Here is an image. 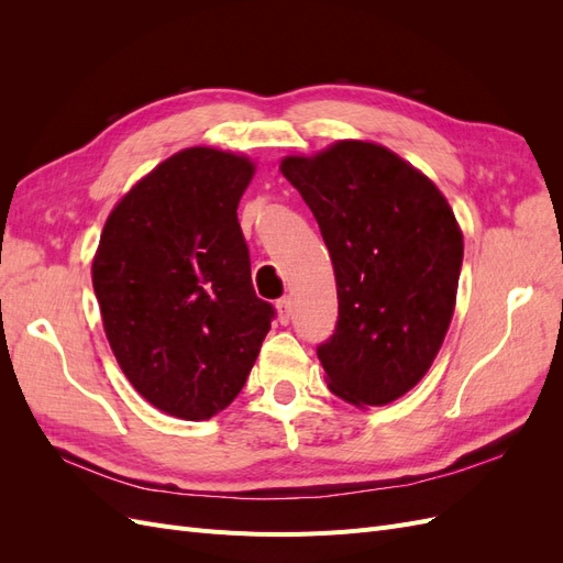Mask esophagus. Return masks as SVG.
I'll return each mask as SVG.
<instances>
[{"label": "esophagus", "mask_w": 563, "mask_h": 563, "mask_svg": "<svg viewBox=\"0 0 563 563\" xmlns=\"http://www.w3.org/2000/svg\"><path fill=\"white\" fill-rule=\"evenodd\" d=\"M277 312H279V321L282 323H288L291 321V314H294V305H291V298L284 296L277 300Z\"/></svg>", "instance_id": "esophagus-1"}]
</instances>
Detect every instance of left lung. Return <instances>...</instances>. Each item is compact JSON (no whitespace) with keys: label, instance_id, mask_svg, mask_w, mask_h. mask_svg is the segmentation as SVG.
<instances>
[{"label":"left lung","instance_id":"1","mask_svg":"<svg viewBox=\"0 0 563 563\" xmlns=\"http://www.w3.org/2000/svg\"><path fill=\"white\" fill-rule=\"evenodd\" d=\"M282 174L314 213L335 272V331L317 347L331 391L356 406L399 399L432 366L453 317L463 232L449 201L364 141L286 157Z\"/></svg>","mask_w":563,"mask_h":563}]
</instances>
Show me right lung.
<instances>
[{"label":"right lung","mask_w":563,"mask_h":563,"mask_svg":"<svg viewBox=\"0 0 563 563\" xmlns=\"http://www.w3.org/2000/svg\"><path fill=\"white\" fill-rule=\"evenodd\" d=\"M246 157L187 147L117 203L93 291L124 376L159 411L207 420L240 395L275 319L251 284L236 207Z\"/></svg>","instance_id":"right-lung-1"}]
</instances>
